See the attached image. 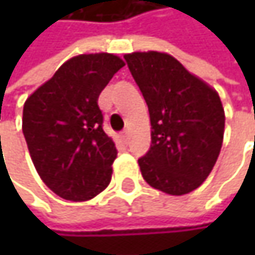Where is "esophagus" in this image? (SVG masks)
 <instances>
[{
	"mask_svg": "<svg viewBox=\"0 0 255 255\" xmlns=\"http://www.w3.org/2000/svg\"><path fill=\"white\" fill-rule=\"evenodd\" d=\"M121 137H123V140H124V143L127 144L128 143V131L126 129V131H123V134H121Z\"/></svg>",
	"mask_w": 255,
	"mask_h": 255,
	"instance_id": "obj_1",
	"label": "esophagus"
}]
</instances>
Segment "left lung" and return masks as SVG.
<instances>
[{"instance_id": "left-lung-1", "label": "left lung", "mask_w": 255, "mask_h": 255, "mask_svg": "<svg viewBox=\"0 0 255 255\" xmlns=\"http://www.w3.org/2000/svg\"><path fill=\"white\" fill-rule=\"evenodd\" d=\"M150 117V147L138 159L143 178L184 195L210 176L223 143L225 111L216 90L167 53L124 56Z\"/></svg>"}]
</instances>
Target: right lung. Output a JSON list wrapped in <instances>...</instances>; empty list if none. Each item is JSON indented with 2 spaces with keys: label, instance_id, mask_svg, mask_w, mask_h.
<instances>
[{
  "label": "right lung",
  "instance_id": "add662e5",
  "mask_svg": "<svg viewBox=\"0 0 255 255\" xmlns=\"http://www.w3.org/2000/svg\"><path fill=\"white\" fill-rule=\"evenodd\" d=\"M123 66L109 53L72 57L25 102L22 128L32 162L63 199L88 201L111 183L117 147L103 131L97 100Z\"/></svg>",
  "mask_w": 255,
  "mask_h": 255
}]
</instances>
